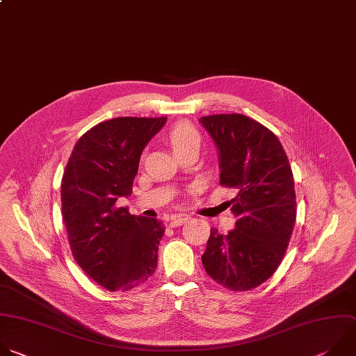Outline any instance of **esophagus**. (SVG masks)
<instances>
[{
    "label": "esophagus",
    "mask_w": 356,
    "mask_h": 356,
    "mask_svg": "<svg viewBox=\"0 0 356 356\" xmlns=\"http://www.w3.org/2000/svg\"><path fill=\"white\" fill-rule=\"evenodd\" d=\"M186 220H188V216H185V215H175V216L171 218L170 226H171V227H178V226H181L182 223H185Z\"/></svg>",
    "instance_id": "obj_1"
}]
</instances>
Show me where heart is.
I'll list each match as a JSON object with an SVG mask.
<instances>
[{"mask_svg":"<svg viewBox=\"0 0 356 356\" xmlns=\"http://www.w3.org/2000/svg\"><path fill=\"white\" fill-rule=\"evenodd\" d=\"M199 140L200 138H199L197 131L191 124H186V123L177 124L170 131V136H168V143L174 153H177L193 143H199Z\"/></svg>","mask_w":356,"mask_h":356,"instance_id":"1","label":"heart"}]
</instances>
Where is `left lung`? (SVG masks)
<instances>
[{"mask_svg":"<svg viewBox=\"0 0 356 356\" xmlns=\"http://www.w3.org/2000/svg\"><path fill=\"white\" fill-rule=\"evenodd\" d=\"M219 156L220 184L237 195L229 202L237 222L229 234L210 230L202 264L222 286L250 291L277 269L296 220L292 168L277 137L241 113L199 119Z\"/></svg>","mask_w":356,"mask_h":356,"instance_id":"left-lung-1","label":"left lung"}]
</instances>
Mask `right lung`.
<instances>
[{"label":"right lung","mask_w":356,"mask_h":356,"mask_svg":"<svg viewBox=\"0 0 356 356\" xmlns=\"http://www.w3.org/2000/svg\"><path fill=\"white\" fill-rule=\"evenodd\" d=\"M167 118H115L90 129L74 146L61 181L68 243L80 268L111 292L143 285L157 268L165 227L130 215L138 161Z\"/></svg>","instance_id":"obj_1"}]
</instances>
